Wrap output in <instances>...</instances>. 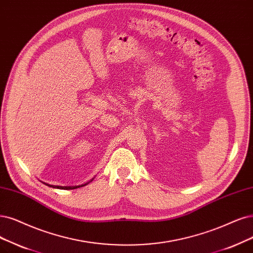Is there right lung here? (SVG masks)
I'll list each match as a JSON object with an SVG mask.
<instances>
[{
	"label": "right lung",
	"instance_id": "1",
	"mask_svg": "<svg viewBox=\"0 0 253 253\" xmlns=\"http://www.w3.org/2000/svg\"><path fill=\"white\" fill-rule=\"evenodd\" d=\"M91 180H92V179H91ZM91 180H90V181H91ZM42 183H44L45 185H48V186H50V188H53V189H59V190H74V189L81 188V186L86 185V184H88L89 182H86V183L81 184V185H73V186H61V185H53V184H49V183H45V182H42Z\"/></svg>",
	"mask_w": 253,
	"mask_h": 253
}]
</instances>
